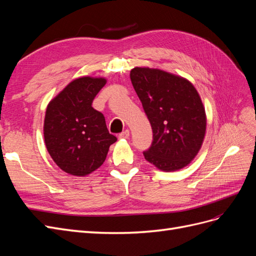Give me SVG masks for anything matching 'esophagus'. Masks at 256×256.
Returning <instances> with one entry per match:
<instances>
[{
	"label": "esophagus",
	"instance_id": "esophagus-1",
	"mask_svg": "<svg viewBox=\"0 0 256 256\" xmlns=\"http://www.w3.org/2000/svg\"><path fill=\"white\" fill-rule=\"evenodd\" d=\"M129 130L127 129V130H124L122 132H120V134H118V138H129Z\"/></svg>",
	"mask_w": 256,
	"mask_h": 256
}]
</instances>
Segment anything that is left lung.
Returning <instances> with one entry per match:
<instances>
[{"label": "left lung", "instance_id": "1", "mask_svg": "<svg viewBox=\"0 0 256 256\" xmlns=\"http://www.w3.org/2000/svg\"><path fill=\"white\" fill-rule=\"evenodd\" d=\"M136 95L152 129L145 159L162 171L190 164L202 146L205 109L196 90L180 76L159 69L136 67L130 72Z\"/></svg>", "mask_w": 256, "mask_h": 256}]
</instances>
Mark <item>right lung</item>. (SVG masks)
<instances>
[{
    "label": "right lung",
    "instance_id": "right-lung-1",
    "mask_svg": "<svg viewBox=\"0 0 256 256\" xmlns=\"http://www.w3.org/2000/svg\"><path fill=\"white\" fill-rule=\"evenodd\" d=\"M102 78L76 79L48 104L44 136L51 158L64 172L85 176L102 166L116 142L102 112L92 106Z\"/></svg>",
    "mask_w": 256,
    "mask_h": 256
}]
</instances>
